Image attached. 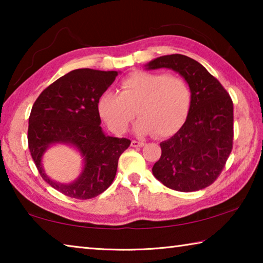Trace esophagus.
<instances>
[{
  "label": "esophagus",
  "instance_id": "1",
  "mask_svg": "<svg viewBox=\"0 0 263 263\" xmlns=\"http://www.w3.org/2000/svg\"><path fill=\"white\" fill-rule=\"evenodd\" d=\"M131 146H132V147H142V146H145V142L144 141H138V140H132Z\"/></svg>",
  "mask_w": 263,
  "mask_h": 263
}]
</instances>
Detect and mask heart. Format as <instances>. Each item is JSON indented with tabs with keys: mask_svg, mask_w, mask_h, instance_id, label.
<instances>
[{
	"mask_svg": "<svg viewBox=\"0 0 263 263\" xmlns=\"http://www.w3.org/2000/svg\"><path fill=\"white\" fill-rule=\"evenodd\" d=\"M121 92L104 91L97 101V111L111 131L127 130L138 115V133L171 137L180 130L190 114L193 92L183 79L154 72H135L119 83Z\"/></svg>",
	"mask_w": 263,
	"mask_h": 263,
	"instance_id": "obj_1",
	"label": "heart"
}]
</instances>
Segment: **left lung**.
Returning a JSON list of instances; mask_svg holds the SVG:
<instances>
[{"instance_id":"8db88e82","label":"left lung","mask_w":263,"mask_h":263,"mask_svg":"<svg viewBox=\"0 0 263 263\" xmlns=\"http://www.w3.org/2000/svg\"><path fill=\"white\" fill-rule=\"evenodd\" d=\"M148 69L171 68L193 92L190 114L179 131L162 141L153 175L169 189L197 191L215 182L233 148V102L226 89L191 58L171 54L147 64Z\"/></svg>"}]
</instances>
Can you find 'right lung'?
Wrapping results in <instances>:
<instances>
[{
    "instance_id": "add662e5",
    "label": "right lung",
    "mask_w": 263,
    "mask_h": 263,
    "mask_svg": "<svg viewBox=\"0 0 263 263\" xmlns=\"http://www.w3.org/2000/svg\"><path fill=\"white\" fill-rule=\"evenodd\" d=\"M117 75L115 70H72L44 89L31 110V157L44 181L68 197L94 198L108 189L115 180L119 157L131 144L126 138L105 136L100 125L97 101ZM57 142L73 144L85 158L82 175L70 185L52 181L41 166L43 152Z\"/></svg>"
}]
</instances>
